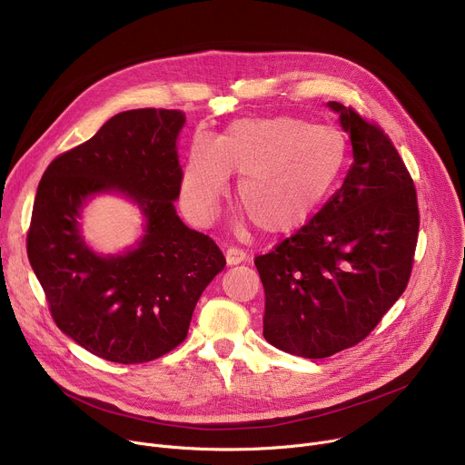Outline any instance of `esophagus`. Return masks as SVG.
<instances>
[{
	"instance_id": "34e87169",
	"label": "esophagus",
	"mask_w": 465,
	"mask_h": 465,
	"mask_svg": "<svg viewBox=\"0 0 465 465\" xmlns=\"http://www.w3.org/2000/svg\"><path fill=\"white\" fill-rule=\"evenodd\" d=\"M225 257H227V264L229 266H236V264L247 261V253L243 252V249H240V247H229L227 252H225Z\"/></svg>"
}]
</instances>
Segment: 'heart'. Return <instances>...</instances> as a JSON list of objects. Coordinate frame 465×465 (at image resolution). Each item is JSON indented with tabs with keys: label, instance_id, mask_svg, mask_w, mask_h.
<instances>
[{
	"label": "heart",
	"instance_id": "b5f03b06",
	"mask_svg": "<svg viewBox=\"0 0 465 465\" xmlns=\"http://www.w3.org/2000/svg\"><path fill=\"white\" fill-rule=\"evenodd\" d=\"M346 158L348 141L337 128L291 115L238 119L218 139H192L181 203L193 223L206 227L218 218L229 174H240L236 201L249 222L261 232L282 234L322 204Z\"/></svg>",
	"mask_w": 465,
	"mask_h": 465
}]
</instances>
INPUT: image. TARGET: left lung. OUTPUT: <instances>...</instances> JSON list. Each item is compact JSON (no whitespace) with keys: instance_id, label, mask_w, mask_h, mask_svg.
<instances>
[{"instance_id":"8db88e82","label":"left lung","mask_w":465,"mask_h":465,"mask_svg":"<svg viewBox=\"0 0 465 465\" xmlns=\"http://www.w3.org/2000/svg\"><path fill=\"white\" fill-rule=\"evenodd\" d=\"M350 135L342 186L291 238L259 255L264 339L322 360L361 342L408 287L419 234L411 176L383 130L328 102Z\"/></svg>"}]
</instances>
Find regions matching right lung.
Here are the masks:
<instances>
[{"instance_id": "add662e5", "label": "right lung", "mask_w": 465, "mask_h": 465, "mask_svg": "<svg viewBox=\"0 0 465 465\" xmlns=\"http://www.w3.org/2000/svg\"><path fill=\"white\" fill-rule=\"evenodd\" d=\"M178 110H130L45 171L27 232V257L57 328L87 351L123 365L147 363L181 344L222 249L176 216L181 173ZM98 193H121L146 218L138 245L98 256L79 232Z\"/></svg>"}]
</instances>
